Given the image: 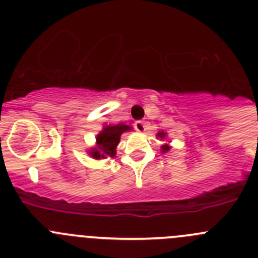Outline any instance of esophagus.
Masks as SVG:
<instances>
[{
    "instance_id": "1",
    "label": "esophagus",
    "mask_w": 258,
    "mask_h": 258,
    "mask_svg": "<svg viewBox=\"0 0 258 258\" xmlns=\"http://www.w3.org/2000/svg\"><path fill=\"white\" fill-rule=\"evenodd\" d=\"M134 127L136 128V131H139V132L145 131V123H144L143 121H136L134 123Z\"/></svg>"
}]
</instances>
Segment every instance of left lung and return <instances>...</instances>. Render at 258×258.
I'll return each instance as SVG.
<instances>
[{"label":"left lung","mask_w":258,"mask_h":258,"mask_svg":"<svg viewBox=\"0 0 258 258\" xmlns=\"http://www.w3.org/2000/svg\"><path fill=\"white\" fill-rule=\"evenodd\" d=\"M158 136L160 137V139H163V137L165 136V134H164V132H159ZM162 149H163V151H168V150H169V146H168V145H163Z\"/></svg>","instance_id":"8db88e82"}]
</instances>
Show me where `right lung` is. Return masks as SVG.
<instances>
[{"label":"right lung","mask_w":258,"mask_h":258,"mask_svg":"<svg viewBox=\"0 0 258 258\" xmlns=\"http://www.w3.org/2000/svg\"><path fill=\"white\" fill-rule=\"evenodd\" d=\"M131 130V127L123 123H118L115 126H107L103 131L96 136V148L90 151V155L95 159L113 158L115 155V148H117L121 135L124 131Z\"/></svg>","instance_id":"obj_1"}]
</instances>
